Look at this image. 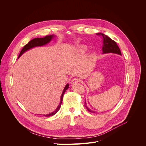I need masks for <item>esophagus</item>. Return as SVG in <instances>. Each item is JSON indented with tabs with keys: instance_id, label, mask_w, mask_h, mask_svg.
Returning a JSON list of instances; mask_svg holds the SVG:
<instances>
[{
	"instance_id": "34e87169",
	"label": "esophagus",
	"mask_w": 146,
	"mask_h": 146,
	"mask_svg": "<svg viewBox=\"0 0 146 146\" xmlns=\"http://www.w3.org/2000/svg\"><path fill=\"white\" fill-rule=\"evenodd\" d=\"M78 82H79V80L77 78H74L71 80V84H76Z\"/></svg>"
}]
</instances>
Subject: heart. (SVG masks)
<instances>
[{
  "label": "heart",
  "mask_w": 146,
  "mask_h": 146,
  "mask_svg": "<svg viewBox=\"0 0 146 146\" xmlns=\"http://www.w3.org/2000/svg\"><path fill=\"white\" fill-rule=\"evenodd\" d=\"M86 50V47L85 46H82L80 48V51L82 53L83 52H85Z\"/></svg>",
  "instance_id": "1"
}]
</instances>
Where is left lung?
Listing matches in <instances>:
<instances>
[{
	"label": "left lung",
	"mask_w": 146,
	"mask_h": 146,
	"mask_svg": "<svg viewBox=\"0 0 146 146\" xmlns=\"http://www.w3.org/2000/svg\"><path fill=\"white\" fill-rule=\"evenodd\" d=\"M98 35H100L102 36L103 38V47H102V51L103 54H108V53H114V54H117L119 55H121V52L120 50V48L117 45L116 42L113 41L110 38H109L107 35H104V33H96ZM85 107L86 109L91 113H95V111H93L92 110H90L86 106V101L85 104Z\"/></svg>",
	"instance_id": "obj_1"
}]
</instances>
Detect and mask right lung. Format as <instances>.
Here are the masks:
<instances>
[{
  "instance_id": "add662e5",
  "label": "right lung",
  "mask_w": 146,
  "mask_h": 146,
  "mask_svg": "<svg viewBox=\"0 0 146 146\" xmlns=\"http://www.w3.org/2000/svg\"><path fill=\"white\" fill-rule=\"evenodd\" d=\"M54 37V35H47V36H46L44 38H34L33 39H32V40H31L30 41H29V42L28 44H27L25 45L24 47L23 48V49H22V50L21 51L20 54H19V55L18 56V58H19V57L23 55L24 53L25 52H26L27 50L30 49V48H33L35 47H38V46H42L44 45H46L47 44V43L49 42L52 38ZM69 88V84H67L66 85L64 88V90L62 92V94H61V100H60V104L58 105V107L56 108V109L54 111H53L52 113H50V114H46V115H44L45 116H53L55 114H56L57 112L58 111V110H60V107H61V103H62V100H63V95L64 94L65 91L67 90Z\"/></svg>"
}]
</instances>
